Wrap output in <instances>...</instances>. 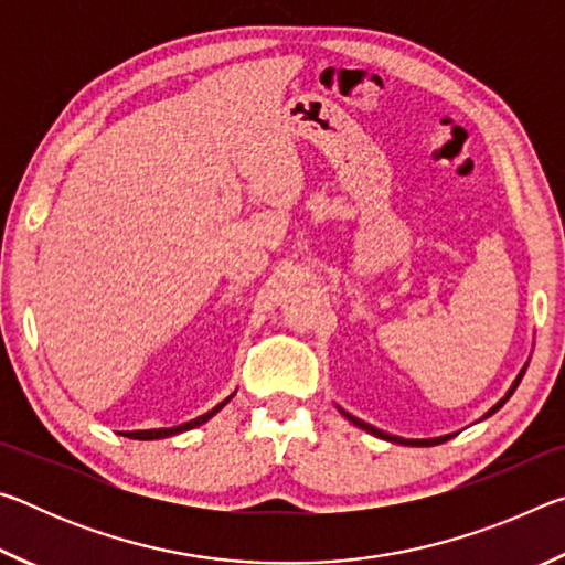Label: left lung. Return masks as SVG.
I'll return each instance as SVG.
<instances>
[{"instance_id": "1", "label": "left lung", "mask_w": 565, "mask_h": 565, "mask_svg": "<svg viewBox=\"0 0 565 565\" xmlns=\"http://www.w3.org/2000/svg\"><path fill=\"white\" fill-rule=\"evenodd\" d=\"M523 374H525V369L521 371V374H519V379H515L513 381V386H511V391H509V394H505L501 401H499V404H495L491 411H489V414H486V416H491V414H495V411H499L503 404H505V401H509L511 398V394H513V391H515V386H519L521 384V379H523ZM341 414L343 416H347L349 420H351V424H356L359 428H363V431H369V434H374V436H379V438H386V441H394V444H404V446H436V444H444V441H448V438H454V436H441V438H424V441H411V438H398V436H391V434H384V431H379V428H374V426H371V424H363V420L361 418H356V416H351V414H347V411H341Z\"/></svg>"}]
</instances>
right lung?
Returning a JSON list of instances; mask_svg holds the SVG:
<instances>
[{"label": "right lung", "instance_id": "add662e5", "mask_svg": "<svg viewBox=\"0 0 565 565\" xmlns=\"http://www.w3.org/2000/svg\"><path fill=\"white\" fill-rule=\"evenodd\" d=\"M226 401H228V398H226ZM226 401H222V404L214 406L212 411H209V414L199 416V418H194V420H189V424H181V426H174V428H151V431H129V434H124V436H127V438H139V441H151V438H167V436H174V434H181V431H189V428L202 426L204 420H209V418H212V416L216 414V411H222Z\"/></svg>", "mask_w": 565, "mask_h": 565}]
</instances>
